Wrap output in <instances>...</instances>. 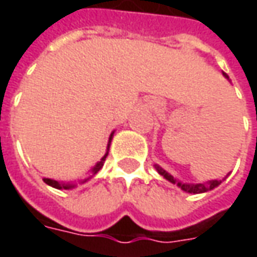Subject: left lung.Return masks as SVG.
<instances>
[{"label":"left lung","instance_id":"8db88e82","mask_svg":"<svg viewBox=\"0 0 257 257\" xmlns=\"http://www.w3.org/2000/svg\"><path fill=\"white\" fill-rule=\"evenodd\" d=\"M223 75L229 80V75L226 74V73H223ZM154 167H156V170L159 172V174H162L166 180H169V182L173 183V184L179 186L183 192H186V193H193V194H197V193H206V192H209V190H213L214 187H217V186L222 183V180H210V182L197 183V184H193V183H182V182H179L176 177H173L170 173H167L164 169H162L159 164H154Z\"/></svg>","mask_w":257,"mask_h":257}]
</instances>
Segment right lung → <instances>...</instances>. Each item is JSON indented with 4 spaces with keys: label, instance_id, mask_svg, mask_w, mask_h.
Masks as SVG:
<instances>
[{
    "label": "right lung",
    "instance_id": "right-lung-1",
    "mask_svg": "<svg viewBox=\"0 0 257 257\" xmlns=\"http://www.w3.org/2000/svg\"><path fill=\"white\" fill-rule=\"evenodd\" d=\"M113 134H114V132L110 134V139H108V144H107V152H105V154L103 156V159H101V160H100V162H98V163L95 164L93 169H91L93 174H95V173L98 172V170H100V169L103 167L104 162H105V157H107V154H108V149H110V143H111ZM87 180H88V179H85V180H83L81 183L87 182ZM44 182L47 183L48 186L54 187V189H65V190H67V189H73V187L75 186V184H73V183H60V182H57V180H53V179H44Z\"/></svg>",
    "mask_w": 257,
    "mask_h": 257
}]
</instances>
